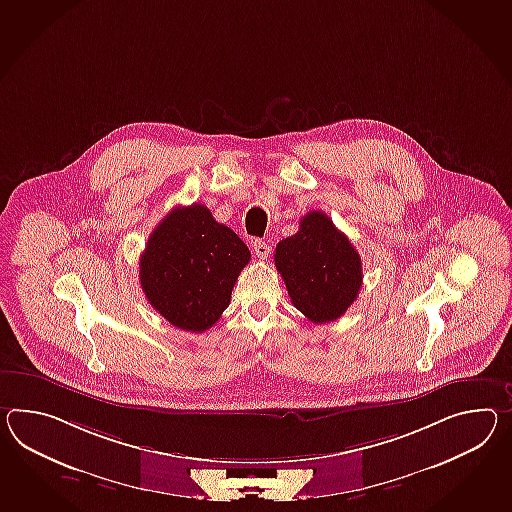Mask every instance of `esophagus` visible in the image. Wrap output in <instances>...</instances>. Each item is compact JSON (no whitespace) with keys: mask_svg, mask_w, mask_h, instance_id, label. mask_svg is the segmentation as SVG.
Returning a JSON list of instances; mask_svg holds the SVG:
<instances>
[{"mask_svg":"<svg viewBox=\"0 0 512 512\" xmlns=\"http://www.w3.org/2000/svg\"><path fill=\"white\" fill-rule=\"evenodd\" d=\"M253 251L259 259H266L270 255V246L264 242V240H255L253 242Z\"/></svg>","mask_w":512,"mask_h":512,"instance_id":"esophagus-1","label":"esophagus"}]
</instances>
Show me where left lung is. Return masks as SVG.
<instances>
[{"label":"left lung","mask_w":512,"mask_h":512,"mask_svg":"<svg viewBox=\"0 0 512 512\" xmlns=\"http://www.w3.org/2000/svg\"><path fill=\"white\" fill-rule=\"evenodd\" d=\"M274 259L292 305L314 324L337 320L359 296L361 257L322 211L307 212L298 233L277 244Z\"/></svg>","instance_id":"1"}]
</instances>
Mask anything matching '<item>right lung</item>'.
Segmentation results:
<instances>
[{"instance_id":"right-lung-1","label":"right lung","mask_w":512,"mask_h":512,"mask_svg":"<svg viewBox=\"0 0 512 512\" xmlns=\"http://www.w3.org/2000/svg\"><path fill=\"white\" fill-rule=\"evenodd\" d=\"M248 246L211 211L194 203L175 207L153 229L140 257V287L170 324L203 333L229 307Z\"/></svg>"}]
</instances>
